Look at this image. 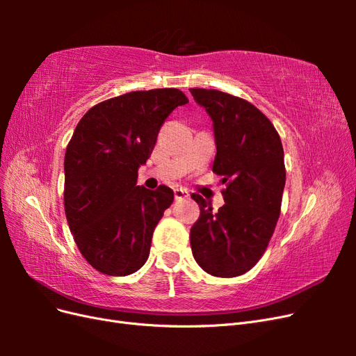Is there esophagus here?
I'll use <instances>...</instances> for the list:
<instances>
[{"mask_svg":"<svg viewBox=\"0 0 356 356\" xmlns=\"http://www.w3.org/2000/svg\"><path fill=\"white\" fill-rule=\"evenodd\" d=\"M174 195H175V200H182V199H187L190 196L188 191L184 188H177L174 191Z\"/></svg>","mask_w":356,"mask_h":356,"instance_id":"34e87169","label":"esophagus"}]
</instances>
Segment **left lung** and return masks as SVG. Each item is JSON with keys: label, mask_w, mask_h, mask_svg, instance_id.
I'll list each match as a JSON object with an SVG mask.
<instances>
[{"label": "left lung", "mask_w": 356, "mask_h": 356, "mask_svg": "<svg viewBox=\"0 0 356 356\" xmlns=\"http://www.w3.org/2000/svg\"><path fill=\"white\" fill-rule=\"evenodd\" d=\"M190 92L212 118V170L227 182L218 212L191 195L200 208L190 230L191 251L207 273L234 277L258 263L275 232L285 187L284 148L272 122L251 102L215 89Z\"/></svg>", "instance_id": "obj_1"}]
</instances>
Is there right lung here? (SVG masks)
Returning <instances> with one entry per match:
<instances>
[{"instance_id":"right-lung-1","label":"right lung","mask_w":356,"mask_h":356,"mask_svg":"<svg viewBox=\"0 0 356 356\" xmlns=\"http://www.w3.org/2000/svg\"><path fill=\"white\" fill-rule=\"evenodd\" d=\"M187 96L178 89L124 93L83 115L65 153V215L81 255L110 276H127L149 255L153 232L174 202L166 186H136L161 124Z\"/></svg>"}]
</instances>
